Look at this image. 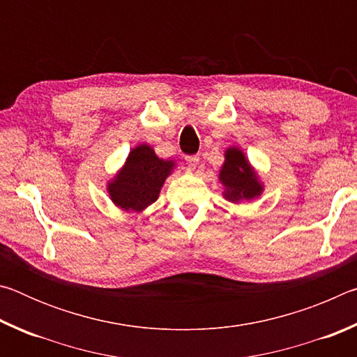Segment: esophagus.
Returning <instances> with one entry per match:
<instances>
[{"label":"esophagus","instance_id":"34e87169","mask_svg":"<svg viewBox=\"0 0 357 357\" xmlns=\"http://www.w3.org/2000/svg\"><path fill=\"white\" fill-rule=\"evenodd\" d=\"M185 162L190 168H195L198 165V162H200V157H198V155H187Z\"/></svg>","mask_w":357,"mask_h":357}]
</instances>
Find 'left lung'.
Wrapping results in <instances>:
<instances>
[{
  "mask_svg": "<svg viewBox=\"0 0 357 357\" xmlns=\"http://www.w3.org/2000/svg\"><path fill=\"white\" fill-rule=\"evenodd\" d=\"M219 179L227 189L223 195L233 203L253 200L263 192V185L258 183L244 153L238 148H228L225 151V164L222 167Z\"/></svg>",
  "mask_w": 357,
  "mask_h": 357,
  "instance_id": "8db88e82",
  "label": "left lung"
}]
</instances>
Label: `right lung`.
<instances>
[{
	"label": "right lung",
	"mask_w": 357,
	"mask_h": 357,
	"mask_svg": "<svg viewBox=\"0 0 357 357\" xmlns=\"http://www.w3.org/2000/svg\"><path fill=\"white\" fill-rule=\"evenodd\" d=\"M173 167L174 162L159 159L148 144L134 148L123 170L108 184L112 202L124 211L140 213L157 200Z\"/></svg>",
	"instance_id": "obj_1"
}]
</instances>
